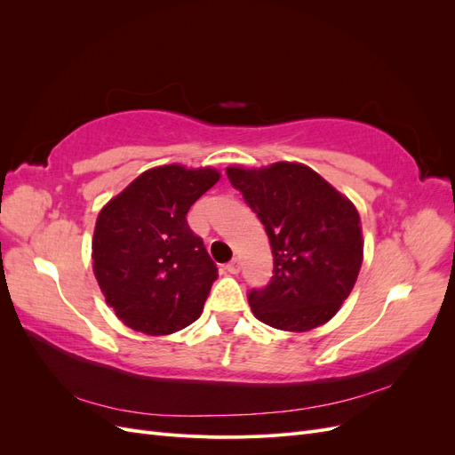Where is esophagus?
<instances>
[{"mask_svg":"<svg viewBox=\"0 0 455 455\" xmlns=\"http://www.w3.org/2000/svg\"><path fill=\"white\" fill-rule=\"evenodd\" d=\"M226 271L231 275H237L241 271V261L237 258H233L229 264H226Z\"/></svg>","mask_w":455,"mask_h":455,"instance_id":"esophagus-1","label":"esophagus"}]
</instances>
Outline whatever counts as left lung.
<instances>
[{"mask_svg": "<svg viewBox=\"0 0 455 455\" xmlns=\"http://www.w3.org/2000/svg\"><path fill=\"white\" fill-rule=\"evenodd\" d=\"M226 174L264 224L273 252L271 281L249 292L256 319L291 332L328 323L363 264L355 204L299 163L228 167Z\"/></svg>", "mask_w": 455, "mask_h": 455, "instance_id": "1", "label": "left lung"}]
</instances>
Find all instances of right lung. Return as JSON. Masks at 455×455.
<instances>
[{
  "label": "right lung",
  "mask_w": 455,
  "mask_h": 455,
  "mask_svg": "<svg viewBox=\"0 0 455 455\" xmlns=\"http://www.w3.org/2000/svg\"><path fill=\"white\" fill-rule=\"evenodd\" d=\"M220 172L164 164L142 172L96 218L92 269L136 332L167 336L199 319L218 267L186 214Z\"/></svg>",
  "instance_id": "right-lung-1"
}]
</instances>
